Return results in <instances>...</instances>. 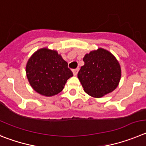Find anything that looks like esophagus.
<instances>
[{
  "label": "esophagus",
  "instance_id": "esophagus-1",
  "mask_svg": "<svg viewBox=\"0 0 146 146\" xmlns=\"http://www.w3.org/2000/svg\"><path fill=\"white\" fill-rule=\"evenodd\" d=\"M78 70H79V69H78V68H76V69H74V70H73V75H74V76H76V75H77V73H78Z\"/></svg>",
  "mask_w": 146,
  "mask_h": 146
}]
</instances>
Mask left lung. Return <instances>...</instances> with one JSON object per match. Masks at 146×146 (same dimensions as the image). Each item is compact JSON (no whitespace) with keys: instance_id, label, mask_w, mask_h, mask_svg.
I'll use <instances>...</instances> for the list:
<instances>
[{"instance_id":"1","label":"left lung","mask_w":146,"mask_h":146,"mask_svg":"<svg viewBox=\"0 0 146 146\" xmlns=\"http://www.w3.org/2000/svg\"><path fill=\"white\" fill-rule=\"evenodd\" d=\"M78 78L86 94L100 98L115 90L119 84L121 70L114 55L99 48L86 54Z\"/></svg>"}]
</instances>
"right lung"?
Here are the masks:
<instances>
[{
    "label": "right lung",
    "mask_w": 146,
    "mask_h": 146,
    "mask_svg": "<svg viewBox=\"0 0 146 146\" xmlns=\"http://www.w3.org/2000/svg\"><path fill=\"white\" fill-rule=\"evenodd\" d=\"M26 75L33 89L46 97L62 91L68 78L73 76L61 55L48 48L33 54L26 65Z\"/></svg>",
    "instance_id": "1"
}]
</instances>
